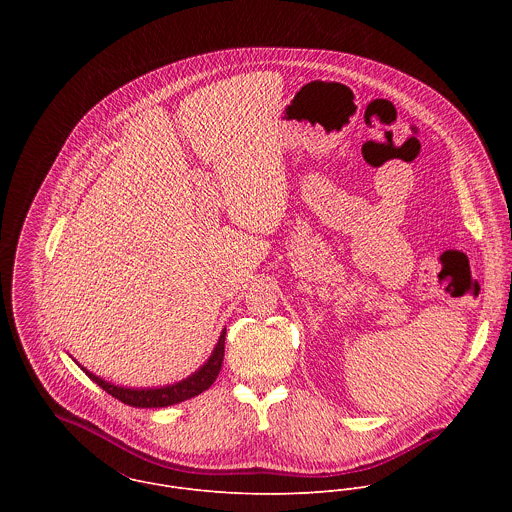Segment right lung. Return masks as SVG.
Returning <instances> with one entry per match:
<instances>
[{"label": "right lung", "instance_id": "right-lung-1", "mask_svg": "<svg viewBox=\"0 0 512 512\" xmlns=\"http://www.w3.org/2000/svg\"><path fill=\"white\" fill-rule=\"evenodd\" d=\"M224 335H226V329L220 333L219 343H217L213 355L209 357V361L201 366L197 372H193L191 376H187L181 382L161 386V388H124V386H116L112 382L102 380L100 376L92 374L84 366H80V368L102 390H106L108 394H112L114 398H118L120 402H124L128 406H134V408H165V406L185 402L193 396H199L201 392L211 388V384L219 376L222 359H224Z\"/></svg>", "mask_w": 512, "mask_h": 512}]
</instances>
